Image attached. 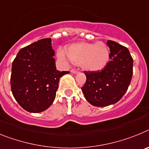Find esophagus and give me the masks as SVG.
I'll return each mask as SVG.
<instances>
[{"label":"esophagus","instance_id":"obj_1","mask_svg":"<svg viewBox=\"0 0 149 149\" xmlns=\"http://www.w3.org/2000/svg\"><path fill=\"white\" fill-rule=\"evenodd\" d=\"M71 72L73 74H77V73H78L79 71L77 70V69H74V68H72V69H71Z\"/></svg>","mask_w":149,"mask_h":149}]
</instances>
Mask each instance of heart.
<instances>
[{
    "instance_id": "obj_1",
    "label": "heart",
    "mask_w": 149,
    "mask_h": 149,
    "mask_svg": "<svg viewBox=\"0 0 149 149\" xmlns=\"http://www.w3.org/2000/svg\"><path fill=\"white\" fill-rule=\"evenodd\" d=\"M65 54L72 63L80 65L84 69L90 72L104 69L110 59L108 46L103 42L74 43L67 47ZM58 55L60 58L65 59L63 51H59Z\"/></svg>"
}]
</instances>
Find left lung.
Returning <instances> with one entry per match:
<instances>
[{
    "label": "left lung",
    "instance_id": "8db88e82",
    "mask_svg": "<svg viewBox=\"0 0 149 149\" xmlns=\"http://www.w3.org/2000/svg\"><path fill=\"white\" fill-rule=\"evenodd\" d=\"M110 61L104 69L84 72L86 81L81 87L85 98L95 107H106L116 103L123 97L131 84L133 58L125 46L108 40Z\"/></svg>",
    "mask_w": 149,
    "mask_h": 149
}]
</instances>
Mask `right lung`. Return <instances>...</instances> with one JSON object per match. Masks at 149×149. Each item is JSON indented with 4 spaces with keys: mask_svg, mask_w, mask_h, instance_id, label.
Instances as JSON below:
<instances>
[{
    "mask_svg": "<svg viewBox=\"0 0 149 149\" xmlns=\"http://www.w3.org/2000/svg\"><path fill=\"white\" fill-rule=\"evenodd\" d=\"M51 39H42L18 51L12 65L13 96L22 108L40 113L54 102L60 78L68 72L56 70Z\"/></svg>",
    "mask_w": 149,
    "mask_h": 149,
    "instance_id": "1",
    "label": "right lung"
}]
</instances>
